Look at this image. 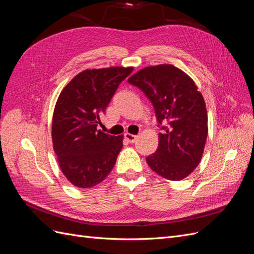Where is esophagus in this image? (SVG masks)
Segmentation results:
<instances>
[{"label":"esophagus","instance_id":"1","mask_svg":"<svg viewBox=\"0 0 254 254\" xmlns=\"http://www.w3.org/2000/svg\"><path fill=\"white\" fill-rule=\"evenodd\" d=\"M124 136H125V139L129 142V143H134L135 141H136V139H137V136L136 135H133V134H131V133H125L124 134Z\"/></svg>","mask_w":254,"mask_h":254}]
</instances>
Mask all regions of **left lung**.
Returning a JSON list of instances; mask_svg holds the SVG:
<instances>
[{
	"mask_svg": "<svg viewBox=\"0 0 254 254\" xmlns=\"http://www.w3.org/2000/svg\"><path fill=\"white\" fill-rule=\"evenodd\" d=\"M155 109L159 145L146 158L151 170L167 180L179 181L199 164L207 136L204 99L189 75L172 64L147 66L128 78Z\"/></svg>",
	"mask_w": 254,
	"mask_h": 254,
	"instance_id": "1",
	"label": "left lung"
}]
</instances>
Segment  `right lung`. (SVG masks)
Here are the masks:
<instances>
[{"mask_svg": "<svg viewBox=\"0 0 254 254\" xmlns=\"http://www.w3.org/2000/svg\"><path fill=\"white\" fill-rule=\"evenodd\" d=\"M132 67L86 70L61 91L53 115L54 151L65 178L89 189L110 174L123 147V135L97 130L101 117Z\"/></svg>", "mask_w": 254, "mask_h": 254, "instance_id": "obj_1", "label": "right lung"}]
</instances>
